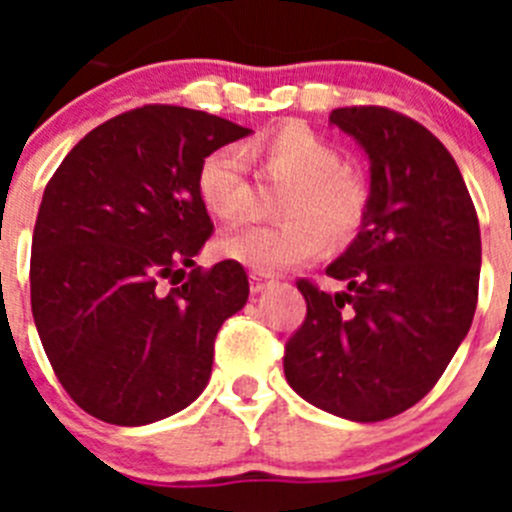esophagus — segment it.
Wrapping results in <instances>:
<instances>
[{
    "label": "esophagus",
    "mask_w": 512,
    "mask_h": 512,
    "mask_svg": "<svg viewBox=\"0 0 512 512\" xmlns=\"http://www.w3.org/2000/svg\"><path fill=\"white\" fill-rule=\"evenodd\" d=\"M269 279L266 277H261L259 271H251V292L253 295H259V292H264L266 287H269Z\"/></svg>",
    "instance_id": "34e87169"
}]
</instances>
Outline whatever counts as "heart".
Here are the masks:
<instances>
[{
  "label": "heart",
  "mask_w": 512,
  "mask_h": 512,
  "mask_svg": "<svg viewBox=\"0 0 512 512\" xmlns=\"http://www.w3.org/2000/svg\"><path fill=\"white\" fill-rule=\"evenodd\" d=\"M248 151L259 156L271 179H287L282 215L274 225H248L223 238L220 251L228 259L259 271L289 269L318 259L330 243H343L359 230L369 205V189L361 174L341 166L333 143L302 122H289ZM197 192L207 212L233 223L246 215L248 176L246 153L238 146H220L202 158L197 169Z\"/></svg>",
  "instance_id": "obj_1"
}]
</instances>
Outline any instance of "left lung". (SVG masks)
<instances>
[{
    "instance_id": "left-lung-1",
    "label": "left lung",
    "mask_w": 512,
    "mask_h": 512,
    "mask_svg": "<svg viewBox=\"0 0 512 512\" xmlns=\"http://www.w3.org/2000/svg\"><path fill=\"white\" fill-rule=\"evenodd\" d=\"M372 161L361 230L325 274L297 279L307 315L284 346L289 387L338 418L377 423L433 390L469 333L479 292L477 210L441 140L402 112H330Z\"/></svg>"
}]
</instances>
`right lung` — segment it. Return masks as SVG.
<instances>
[{
	"mask_svg": "<svg viewBox=\"0 0 512 512\" xmlns=\"http://www.w3.org/2000/svg\"><path fill=\"white\" fill-rule=\"evenodd\" d=\"M251 130L174 104L102 122L43 192L30 302L45 356L81 410L112 425L200 397L220 325L248 300L243 266L192 269L212 235L197 169Z\"/></svg>",
	"mask_w": 512,
	"mask_h": 512,
	"instance_id": "add662e5",
	"label": "right lung"
}]
</instances>
